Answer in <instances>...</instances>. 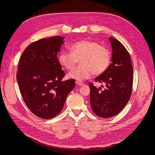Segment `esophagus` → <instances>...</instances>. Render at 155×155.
<instances>
[{"label":"esophagus","mask_w":155,"mask_h":155,"mask_svg":"<svg viewBox=\"0 0 155 155\" xmlns=\"http://www.w3.org/2000/svg\"><path fill=\"white\" fill-rule=\"evenodd\" d=\"M75 83H76L77 85H78V86H82V85L83 84V83L82 82L79 81H75Z\"/></svg>","instance_id":"esophagus-1"}]
</instances>
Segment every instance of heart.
<instances>
[{
    "mask_svg": "<svg viewBox=\"0 0 155 155\" xmlns=\"http://www.w3.org/2000/svg\"><path fill=\"white\" fill-rule=\"evenodd\" d=\"M71 52L61 51L58 56L59 63L67 70L72 69L80 61V64L68 74L71 79L83 81L94 73L99 75L110 65L111 54L109 50L95 41L81 40L70 47Z\"/></svg>",
    "mask_w": 155,
    "mask_h": 155,
    "instance_id": "obj_1",
    "label": "heart"
}]
</instances>
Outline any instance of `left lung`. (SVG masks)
<instances>
[{
  "label": "left lung",
  "mask_w": 155,
  "mask_h": 155,
  "mask_svg": "<svg viewBox=\"0 0 155 155\" xmlns=\"http://www.w3.org/2000/svg\"><path fill=\"white\" fill-rule=\"evenodd\" d=\"M112 48V63L94 80L106 86L104 90L90 83V103L93 112L99 117L108 118L119 114L128 102L133 83L129 53L123 44L110 37Z\"/></svg>",
  "instance_id": "8db88e82"
}]
</instances>
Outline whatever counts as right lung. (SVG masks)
I'll use <instances>...</instances> for the list:
<instances>
[{"label":"right lung","instance_id":"obj_1","mask_svg":"<svg viewBox=\"0 0 155 155\" xmlns=\"http://www.w3.org/2000/svg\"><path fill=\"white\" fill-rule=\"evenodd\" d=\"M64 38L54 36L32 43L22 54L16 80L29 109L38 117L50 119L58 115L68 94L75 86L65 76L57 58Z\"/></svg>","mask_w":155,"mask_h":155}]
</instances>
